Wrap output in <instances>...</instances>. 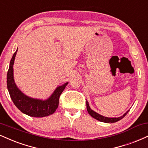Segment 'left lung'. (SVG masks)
<instances>
[{"mask_svg":"<svg viewBox=\"0 0 148 148\" xmlns=\"http://www.w3.org/2000/svg\"><path fill=\"white\" fill-rule=\"evenodd\" d=\"M86 106H87V110H88V113L90 114V115L92 117H93L94 119H97V120L99 121H101V122H104V123H115V122H117L119 121H120L121 119H122L127 114L128 112H129V110L127 112L124 114L122 116H120V117H118V118H108V117H105L99 114H98L97 112H95L93 111L91 108H90V106H89V103L88 102V101H86Z\"/></svg>","mask_w":148,"mask_h":148,"instance_id":"left-lung-1","label":"left lung"}]
</instances>
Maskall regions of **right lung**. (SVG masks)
<instances>
[{
  "instance_id": "1",
  "label": "right lung",
  "mask_w": 148,
  "mask_h": 148,
  "mask_svg": "<svg viewBox=\"0 0 148 148\" xmlns=\"http://www.w3.org/2000/svg\"><path fill=\"white\" fill-rule=\"evenodd\" d=\"M17 50L12 56L7 74V85L12 101L21 112L30 116L44 117L52 114L58 108L60 96L68 84V82L58 86L47 100L36 99L25 95L17 88L14 79L13 65Z\"/></svg>"
}]
</instances>
